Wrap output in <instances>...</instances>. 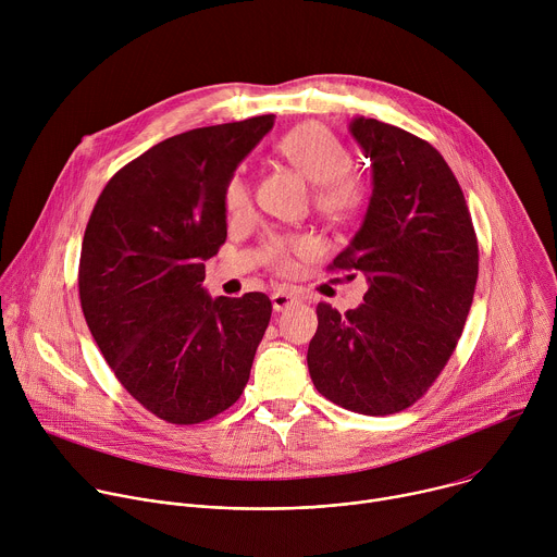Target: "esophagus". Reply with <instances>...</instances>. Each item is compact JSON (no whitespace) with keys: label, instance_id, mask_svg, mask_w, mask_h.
Returning <instances> with one entry per match:
<instances>
[{"label":"esophagus","instance_id":"1","mask_svg":"<svg viewBox=\"0 0 557 557\" xmlns=\"http://www.w3.org/2000/svg\"><path fill=\"white\" fill-rule=\"evenodd\" d=\"M271 301H273V310L275 312H284V310H288L290 306L297 304V295H293L288 290H275L271 295Z\"/></svg>","mask_w":557,"mask_h":557}]
</instances>
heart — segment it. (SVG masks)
Returning a JSON list of instances; mask_svg holds the SVG:
<instances>
[{
	"label": "heart",
	"mask_w": 557,
	"mask_h": 557,
	"mask_svg": "<svg viewBox=\"0 0 557 557\" xmlns=\"http://www.w3.org/2000/svg\"><path fill=\"white\" fill-rule=\"evenodd\" d=\"M277 151L286 161L312 185L314 205L329 215L352 213L363 198L361 185L348 172L352 168L350 151L320 123H304L293 127L277 143ZM251 205V189L243 176H233L226 185L224 207L231 215L247 211ZM312 245L308 240H284L273 237L267 247V258L277 269L290 267V253H310Z\"/></svg>",
	"instance_id": "heart-1"
}]
</instances>
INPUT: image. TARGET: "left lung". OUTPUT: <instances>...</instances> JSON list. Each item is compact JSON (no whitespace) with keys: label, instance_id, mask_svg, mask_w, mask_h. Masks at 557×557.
<instances>
[{"label":"left lung","instance_id":"1","mask_svg":"<svg viewBox=\"0 0 557 557\" xmlns=\"http://www.w3.org/2000/svg\"><path fill=\"white\" fill-rule=\"evenodd\" d=\"M350 136L370 158L363 222L335 269L361 271L363 304L317 306L308 372L329 401L370 417L410 408L451 357L479 280V243L462 189L423 138L355 116Z\"/></svg>","mask_w":557,"mask_h":557}]
</instances>
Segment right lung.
<instances>
[{"label": "right lung", "mask_w": 557, "mask_h": 557, "mask_svg": "<svg viewBox=\"0 0 557 557\" xmlns=\"http://www.w3.org/2000/svg\"><path fill=\"white\" fill-rule=\"evenodd\" d=\"M273 114L189 129L116 172L86 226L78 297L108 366L158 419L231 408L271 320L264 293L211 297L205 262L226 240L224 194Z\"/></svg>", "instance_id": "obj_1"}]
</instances>
